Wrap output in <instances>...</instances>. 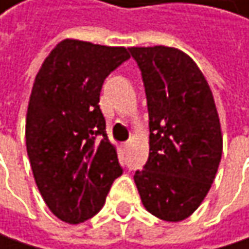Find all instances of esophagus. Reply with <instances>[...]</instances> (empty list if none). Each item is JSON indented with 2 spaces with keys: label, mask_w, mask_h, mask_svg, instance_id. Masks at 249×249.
Segmentation results:
<instances>
[{
  "label": "esophagus",
  "mask_w": 249,
  "mask_h": 249,
  "mask_svg": "<svg viewBox=\"0 0 249 249\" xmlns=\"http://www.w3.org/2000/svg\"><path fill=\"white\" fill-rule=\"evenodd\" d=\"M130 145H131V143H130V142H127L125 145H124V146H125V149H128V148H130Z\"/></svg>",
  "instance_id": "1"
}]
</instances>
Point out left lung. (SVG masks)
I'll return each instance as SVG.
<instances>
[{"label":"left lung","instance_id":"1","mask_svg":"<svg viewBox=\"0 0 249 249\" xmlns=\"http://www.w3.org/2000/svg\"><path fill=\"white\" fill-rule=\"evenodd\" d=\"M128 51L142 71L149 112V157L134 182L148 212L182 221L202 205L221 161L213 95L197 64L176 47Z\"/></svg>","mask_w":249,"mask_h":249}]
</instances>
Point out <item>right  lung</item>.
I'll list each match as a JSON object with an SVG mask.
<instances>
[{"label":"right lung","mask_w":249,"mask_h":249,"mask_svg":"<svg viewBox=\"0 0 249 249\" xmlns=\"http://www.w3.org/2000/svg\"><path fill=\"white\" fill-rule=\"evenodd\" d=\"M130 58L125 47L65 38L36 76L26 112V152L38 191L61 221L98 213L122 175L100 110L103 82Z\"/></svg>","instance_id":"1"}]
</instances>
